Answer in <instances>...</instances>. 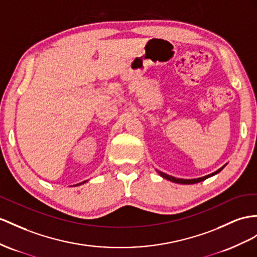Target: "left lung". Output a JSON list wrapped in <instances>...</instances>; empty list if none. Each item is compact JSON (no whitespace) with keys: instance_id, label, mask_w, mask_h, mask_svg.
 Masks as SVG:
<instances>
[{"instance_id":"obj_1","label":"left lung","mask_w":257,"mask_h":257,"mask_svg":"<svg viewBox=\"0 0 257 257\" xmlns=\"http://www.w3.org/2000/svg\"><path fill=\"white\" fill-rule=\"evenodd\" d=\"M226 165H223L221 168H219L218 170H216V172H214V173H212V174H209V175H207V176H204V177H201V178H195V179H180V178H175V177H173V176H169V175H167V174H165V173H162V172H157L159 173L163 178H165V179H167V180H169V181H173V182H176V183H181V185H193V183H197V182H201V181H203V180H205V179H207V178H209V177H212V176H214V175H216V174H218L219 172H221V170L223 169V167H225Z\"/></svg>"}]
</instances>
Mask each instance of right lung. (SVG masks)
Wrapping results in <instances>:
<instances>
[{
  "label": "right lung",
  "instance_id": "1",
  "mask_svg": "<svg viewBox=\"0 0 257 257\" xmlns=\"http://www.w3.org/2000/svg\"><path fill=\"white\" fill-rule=\"evenodd\" d=\"M84 182H87V181H83V182H80V183H78V185H76V186H80V185H82V183H84Z\"/></svg>",
  "mask_w": 257,
  "mask_h": 257
}]
</instances>
